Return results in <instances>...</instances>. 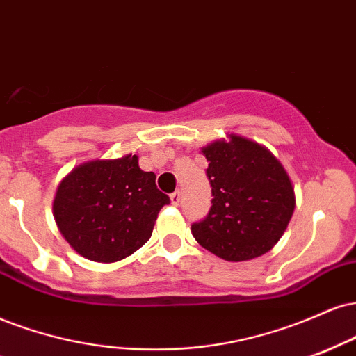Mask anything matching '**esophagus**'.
Returning a JSON list of instances; mask_svg holds the SVG:
<instances>
[{
  "label": "esophagus",
  "instance_id": "esophagus-1",
  "mask_svg": "<svg viewBox=\"0 0 356 356\" xmlns=\"http://www.w3.org/2000/svg\"><path fill=\"white\" fill-rule=\"evenodd\" d=\"M170 202H172L174 205H179V202H181V192L175 191L170 194Z\"/></svg>",
  "mask_w": 356,
  "mask_h": 356
}]
</instances>
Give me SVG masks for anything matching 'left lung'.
I'll use <instances>...</instances> for the list:
<instances>
[{
	"mask_svg": "<svg viewBox=\"0 0 356 356\" xmlns=\"http://www.w3.org/2000/svg\"><path fill=\"white\" fill-rule=\"evenodd\" d=\"M209 161L212 207L192 235L213 255L243 262L267 254L280 241L295 211L285 167L262 144L238 134L200 149Z\"/></svg>",
	"mask_w": 356,
	"mask_h": 356,
	"instance_id": "8db88e82",
	"label": "left lung"
}]
</instances>
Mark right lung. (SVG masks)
Instances as JSON below:
<instances>
[{
  "mask_svg": "<svg viewBox=\"0 0 356 356\" xmlns=\"http://www.w3.org/2000/svg\"><path fill=\"white\" fill-rule=\"evenodd\" d=\"M169 197L139 157L94 159L59 182L53 216L64 241L92 262L111 264L134 254L151 238L157 213Z\"/></svg>",
  "mask_w": 356,
  "mask_h": 356,
  "instance_id": "1",
  "label": "right lung"
}]
</instances>
